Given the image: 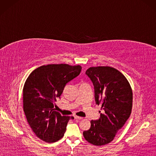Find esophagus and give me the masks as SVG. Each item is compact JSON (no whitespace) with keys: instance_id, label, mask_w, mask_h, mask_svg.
<instances>
[{"instance_id":"34e87169","label":"esophagus","mask_w":156,"mask_h":156,"mask_svg":"<svg viewBox=\"0 0 156 156\" xmlns=\"http://www.w3.org/2000/svg\"><path fill=\"white\" fill-rule=\"evenodd\" d=\"M75 119H78V120H80V119H82V117H78V116H76V115H74V116Z\"/></svg>"}]
</instances>
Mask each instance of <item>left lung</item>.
<instances>
[{"instance_id":"obj_1","label":"left lung","mask_w":156,"mask_h":156,"mask_svg":"<svg viewBox=\"0 0 156 156\" xmlns=\"http://www.w3.org/2000/svg\"><path fill=\"white\" fill-rule=\"evenodd\" d=\"M87 74L94 88L96 104L104 112L90 121V128L83 132L85 140L95 145H106L114 140L131 115L133 93L124 75L108 66L88 68Z\"/></svg>"}]
</instances>
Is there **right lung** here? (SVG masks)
Here are the masks:
<instances>
[{"instance_id":"right-lung-1","label":"right lung","mask_w":156,"mask_h":156,"mask_svg":"<svg viewBox=\"0 0 156 156\" xmlns=\"http://www.w3.org/2000/svg\"><path fill=\"white\" fill-rule=\"evenodd\" d=\"M80 66L49 64L35 69L23 88V110L36 136L48 143L60 140L73 117L54 111V102L60 98L67 83L80 74Z\"/></svg>"}]
</instances>
